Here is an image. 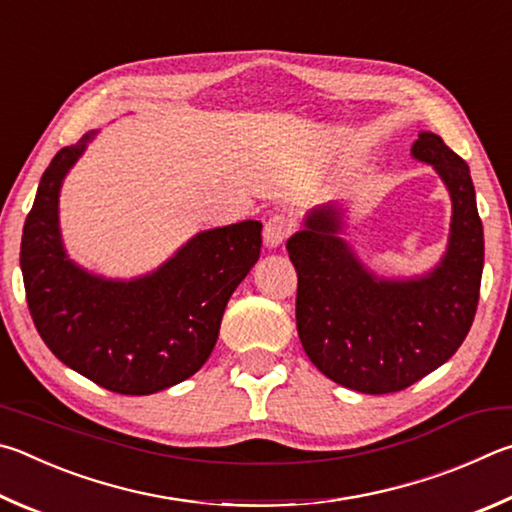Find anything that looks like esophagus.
<instances>
[{"mask_svg": "<svg viewBox=\"0 0 512 512\" xmlns=\"http://www.w3.org/2000/svg\"><path fill=\"white\" fill-rule=\"evenodd\" d=\"M294 222L290 215H283V213H276L272 215L270 220L265 222V231H263V238H265V245L267 247H279L285 242V238L292 233Z\"/></svg>", "mask_w": 512, "mask_h": 512, "instance_id": "obj_1", "label": "esophagus"}]
</instances>
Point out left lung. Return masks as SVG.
I'll use <instances>...</instances> for the list:
<instances>
[{
    "mask_svg": "<svg viewBox=\"0 0 512 512\" xmlns=\"http://www.w3.org/2000/svg\"><path fill=\"white\" fill-rule=\"evenodd\" d=\"M411 155L432 164L450 191L445 256L416 279H380L342 238L344 209L317 206L288 240L299 276L297 330L317 369L346 389L393 393L425 378L470 333L483 272V227L470 168L434 132Z\"/></svg>",
    "mask_w": 512,
    "mask_h": 512,
    "instance_id": "left-lung-1",
    "label": "left lung"
}]
</instances>
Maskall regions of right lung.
Here are the masks:
<instances>
[{"label": "right lung", "instance_id": "obj_1", "mask_svg": "<svg viewBox=\"0 0 512 512\" xmlns=\"http://www.w3.org/2000/svg\"><path fill=\"white\" fill-rule=\"evenodd\" d=\"M96 132L58 150L26 215L20 265L44 344L69 369L123 396H148L202 369L227 301L261 256L258 220L200 231L155 272L114 281L83 270L60 236L62 179Z\"/></svg>", "mask_w": 512, "mask_h": 512}]
</instances>
